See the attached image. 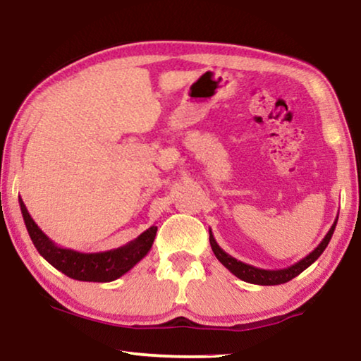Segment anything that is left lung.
Returning a JSON list of instances; mask_svg holds the SVG:
<instances>
[{
    "label": "left lung",
    "mask_w": 361,
    "mask_h": 361,
    "mask_svg": "<svg viewBox=\"0 0 361 361\" xmlns=\"http://www.w3.org/2000/svg\"><path fill=\"white\" fill-rule=\"evenodd\" d=\"M337 218H339V216H337ZM337 218L334 221V224L331 226V229L328 231V234L324 235L323 240L319 242V245L316 247L312 253H308L307 257L300 259V262H297L295 264H292L289 268H284V269L255 268L252 264H247L240 262V259L231 257L229 253H226L223 248L218 245L212 229H209V243H212V248L216 255V258H218L232 274L237 276L238 279L250 282V284H258V286H279V284H284V282L292 281L293 277L300 274L302 271L307 269L310 264H313L316 259L321 257V253H323L326 250V247H328L332 234H334Z\"/></svg>",
    "instance_id": "obj_1"
}]
</instances>
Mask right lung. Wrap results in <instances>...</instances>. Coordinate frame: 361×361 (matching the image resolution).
I'll return each mask as SVG.
<instances>
[{
	"label": "right lung",
	"mask_w": 361,
	"mask_h": 361,
	"mask_svg": "<svg viewBox=\"0 0 361 361\" xmlns=\"http://www.w3.org/2000/svg\"><path fill=\"white\" fill-rule=\"evenodd\" d=\"M22 218L27 227V232L32 238L33 245L47 262L54 266L61 273L69 276L71 279L85 281V282H111L119 279L127 271L147 257L152 250L153 240L157 237V226L148 227L145 232L123 247L113 248L106 252L97 253H82L72 248L59 247L54 243L27 212L24 202L19 198Z\"/></svg>",
	"instance_id": "right-lung-1"
}]
</instances>
